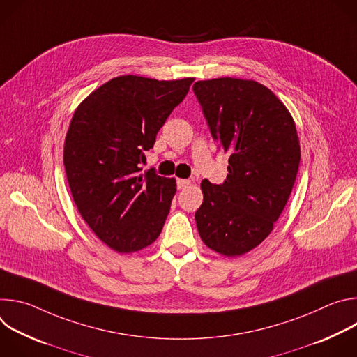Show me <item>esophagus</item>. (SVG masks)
I'll return each instance as SVG.
<instances>
[{"mask_svg": "<svg viewBox=\"0 0 357 357\" xmlns=\"http://www.w3.org/2000/svg\"><path fill=\"white\" fill-rule=\"evenodd\" d=\"M189 185H190V181H189V179H178V181H176L178 189H185V188H188Z\"/></svg>", "mask_w": 357, "mask_h": 357, "instance_id": "esophagus-1", "label": "esophagus"}]
</instances>
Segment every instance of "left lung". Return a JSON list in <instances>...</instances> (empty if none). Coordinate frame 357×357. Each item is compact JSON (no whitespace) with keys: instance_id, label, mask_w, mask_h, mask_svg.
I'll use <instances>...</instances> for the list:
<instances>
[{"instance_id":"8db88e82","label":"left lung","mask_w":357,"mask_h":357,"mask_svg":"<svg viewBox=\"0 0 357 357\" xmlns=\"http://www.w3.org/2000/svg\"><path fill=\"white\" fill-rule=\"evenodd\" d=\"M193 91L212 137L230 155L223 183H200L196 226L209 248L238 257L268 237L287 205L301 160L295 123L282 101L254 80H199Z\"/></svg>"}]
</instances>
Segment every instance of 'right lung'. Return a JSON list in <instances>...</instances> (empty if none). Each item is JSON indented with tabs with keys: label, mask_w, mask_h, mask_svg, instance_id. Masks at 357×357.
<instances>
[{
	"label": "right lung",
	"mask_w": 357,
	"mask_h": 357,
	"mask_svg": "<svg viewBox=\"0 0 357 357\" xmlns=\"http://www.w3.org/2000/svg\"><path fill=\"white\" fill-rule=\"evenodd\" d=\"M193 80L119 76L72 117L63 148L69 188L83 220L114 251L142 250L164 227L176 181L154 169L139 174V164Z\"/></svg>",
	"instance_id": "right-lung-1"
}]
</instances>
